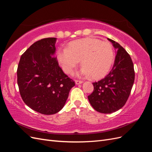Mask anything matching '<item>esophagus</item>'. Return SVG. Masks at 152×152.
I'll use <instances>...</instances> for the list:
<instances>
[{"label": "esophagus", "instance_id": "34e87169", "mask_svg": "<svg viewBox=\"0 0 152 152\" xmlns=\"http://www.w3.org/2000/svg\"><path fill=\"white\" fill-rule=\"evenodd\" d=\"M82 80H75V84H82Z\"/></svg>", "mask_w": 152, "mask_h": 152}]
</instances>
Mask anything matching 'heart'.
<instances>
[{"label":"heart","instance_id":"1","mask_svg":"<svg viewBox=\"0 0 152 152\" xmlns=\"http://www.w3.org/2000/svg\"><path fill=\"white\" fill-rule=\"evenodd\" d=\"M57 57L63 70L70 74L81 61L80 75L99 79L110 71L114 59L112 44L98 39L88 37L75 40L67 49H59Z\"/></svg>","mask_w":152,"mask_h":152}]
</instances>
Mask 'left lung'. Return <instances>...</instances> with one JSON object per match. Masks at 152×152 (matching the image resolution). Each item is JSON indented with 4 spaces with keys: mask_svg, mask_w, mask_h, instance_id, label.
<instances>
[{
    "mask_svg": "<svg viewBox=\"0 0 152 152\" xmlns=\"http://www.w3.org/2000/svg\"><path fill=\"white\" fill-rule=\"evenodd\" d=\"M108 40L116 49L114 65L104 79L93 82L94 91L88 96L92 107L102 113H111L124 107L130 95L135 77L130 55L115 41Z\"/></svg>",
    "mask_w": 152,
    "mask_h": 152,
    "instance_id": "left-lung-1",
    "label": "left lung"
}]
</instances>
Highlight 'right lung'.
I'll use <instances>...</instances> for the list:
<instances>
[{
	"instance_id": "right-lung-1",
	"label": "right lung",
	"mask_w": 152,
	"mask_h": 152,
	"mask_svg": "<svg viewBox=\"0 0 152 152\" xmlns=\"http://www.w3.org/2000/svg\"><path fill=\"white\" fill-rule=\"evenodd\" d=\"M56 40L45 38L37 41L21 55L18 66L17 82L23 101L44 115L60 111L75 86L53 56Z\"/></svg>"
}]
</instances>
